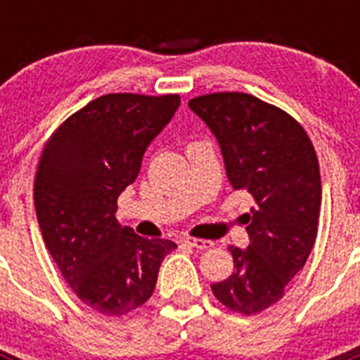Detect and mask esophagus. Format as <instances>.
Returning <instances> with one entry per match:
<instances>
[{"instance_id": "esophagus-1", "label": "esophagus", "mask_w": 360, "mask_h": 360, "mask_svg": "<svg viewBox=\"0 0 360 360\" xmlns=\"http://www.w3.org/2000/svg\"><path fill=\"white\" fill-rule=\"evenodd\" d=\"M184 241H186L189 247H193V249H198V250H205V249H211L212 247V241L202 240V238H186Z\"/></svg>"}]
</instances>
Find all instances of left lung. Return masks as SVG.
<instances>
[{
	"instance_id": "left-lung-1",
	"label": "left lung",
	"mask_w": 360,
	"mask_h": 360,
	"mask_svg": "<svg viewBox=\"0 0 360 360\" xmlns=\"http://www.w3.org/2000/svg\"><path fill=\"white\" fill-rule=\"evenodd\" d=\"M189 108L218 139L231 186L256 202L247 214L249 247H229L234 272L211 285L224 307L254 316L285 295L316 243L319 160L303 126L254 95H200Z\"/></svg>"
}]
</instances>
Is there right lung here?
Segmentation results:
<instances>
[{"label": "right lung", "mask_w": 360, "mask_h": 360, "mask_svg": "<svg viewBox=\"0 0 360 360\" xmlns=\"http://www.w3.org/2000/svg\"><path fill=\"white\" fill-rule=\"evenodd\" d=\"M178 106V94L103 95L70 115L41 155L34 202L44 245L75 295L108 317L142 307L176 249L120 227L115 212L146 148Z\"/></svg>", "instance_id": "obj_1"}]
</instances>
